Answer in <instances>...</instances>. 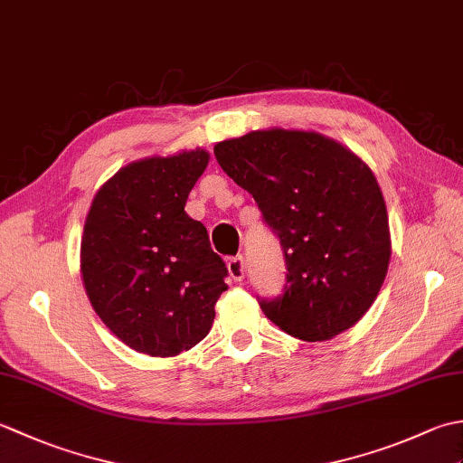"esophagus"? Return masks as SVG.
Listing matches in <instances>:
<instances>
[{
    "label": "esophagus",
    "mask_w": 463,
    "mask_h": 463,
    "mask_svg": "<svg viewBox=\"0 0 463 463\" xmlns=\"http://www.w3.org/2000/svg\"><path fill=\"white\" fill-rule=\"evenodd\" d=\"M244 272H247V262H244L242 257L229 259V274H231L232 280L241 282L244 279Z\"/></svg>",
    "instance_id": "esophagus-1"
}]
</instances>
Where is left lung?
Masks as SVG:
<instances>
[{
  "instance_id": "left-lung-1",
  "label": "left lung",
  "mask_w": 463,
  "mask_h": 463,
  "mask_svg": "<svg viewBox=\"0 0 463 463\" xmlns=\"http://www.w3.org/2000/svg\"><path fill=\"white\" fill-rule=\"evenodd\" d=\"M214 156L280 241L287 284L259 298L267 318L304 342L352 328L390 262L386 203L368 165L328 137L284 129L222 141Z\"/></svg>"
}]
</instances>
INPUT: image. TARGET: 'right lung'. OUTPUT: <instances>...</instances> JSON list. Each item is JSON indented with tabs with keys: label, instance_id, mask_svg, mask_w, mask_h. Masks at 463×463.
<instances>
[{
	"label": "right lung",
	"instance_id": "1",
	"mask_svg": "<svg viewBox=\"0 0 463 463\" xmlns=\"http://www.w3.org/2000/svg\"><path fill=\"white\" fill-rule=\"evenodd\" d=\"M206 165L203 149L127 165L87 214V297L117 338L149 356H176L199 344L226 290L224 260L211 249L204 224L184 213Z\"/></svg>",
	"mask_w": 463,
	"mask_h": 463
}]
</instances>
